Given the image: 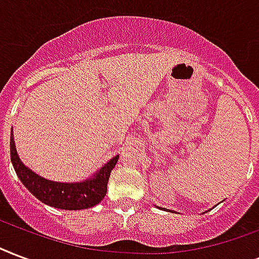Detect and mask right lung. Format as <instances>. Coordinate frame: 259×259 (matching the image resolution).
<instances>
[{
	"mask_svg": "<svg viewBox=\"0 0 259 259\" xmlns=\"http://www.w3.org/2000/svg\"><path fill=\"white\" fill-rule=\"evenodd\" d=\"M11 160L19 179L37 200L53 208L66 210H80L92 208L103 200L107 193V183L118 156L100 168L92 179L81 183H58L47 181L27 168L17 156L13 134L11 133Z\"/></svg>",
	"mask_w": 259,
	"mask_h": 259,
	"instance_id": "obj_1",
	"label": "right lung"
}]
</instances>
